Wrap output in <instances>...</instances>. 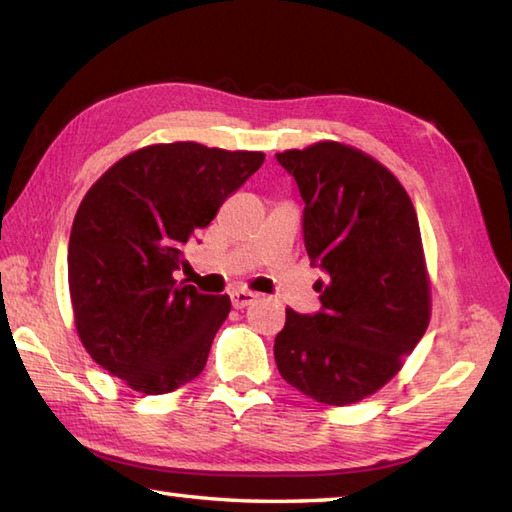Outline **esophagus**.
I'll use <instances>...</instances> for the list:
<instances>
[{
    "mask_svg": "<svg viewBox=\"0 0 512 512\" xmlns=\"http://www.w3.org/2000/svg\"><path fill=\"white\" fill-rule=\"evenodd\" d=\"M257 299L255 293H250V290H233L230 293V302H233V306L239 310V308H246L250 306Z\"/></svg>",
    "mask_w": 512,
    "mask_h": 512,
    "instance_id": "esophagus-1",
    "label": "esophagus"
}]
</instances>
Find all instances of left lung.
<instances>
[{"label":"left lung","instance_id":"obj_1","mask_svg":"<svg viewBox=\"0 0 512 512\" xmlns=\"http://www.w3.org/2000/svg\"><path fill=\"white\" fill-rule=\"evenodd\" d=\"M304 199V244L322 308H286L275 362L319 404L346 406L393 379L430 322V282L415 206L370 155L339 142L277 153Z\"/></svg>","mask_w":512,"mask_h":512}]
</instances>
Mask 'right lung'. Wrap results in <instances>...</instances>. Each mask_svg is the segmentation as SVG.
Returning a JSON list of instances; mask_svg holds the SVG:
<instances>
[{
  "mask_svg": "<svg viewBox=\"0 0 512 512\" xmlns=\"http://www.w3.org/2000/svg\"><path fill=\"white\" fill-rule=\"evenodd\" d=\"M264 164V153L155 144L119 159L90 186L68 242V288L84 348L146 395L202 373L228 295L177 284L182 248Z\"/></svg>",
  "mask_w": 512,
  "mask_h": 512,
  "instance_id": "1",
  "label": "right lung"
}]
</instances>
